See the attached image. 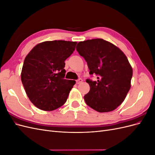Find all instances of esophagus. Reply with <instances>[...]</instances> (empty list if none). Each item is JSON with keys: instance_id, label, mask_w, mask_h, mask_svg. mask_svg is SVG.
<instances>
[{"instance_id": "esophagus-1", "label": "esophagus", "mask_w": 155, "mask_h": 155, "mask_svg": "<svg viewBox=\"0 0 155 155\" xmlns=\"http://www.w3.org/2000/svg\"><path fill=\"white\" fill-rule=\"evenodd\" d=\"M82 81H83V80H82V79H81V78H79V79H78V80L76 81V83L78 84V85H79V84H81V83H82Z\"/></svg>"}]
</instances>
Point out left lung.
<instances>
[{"label":"left lung","mask_w":155,"mask_h":155,"mask_svg":"<svg viewBox=\"0 0 155 155\" xmlns=\"http://www.w3.org/2000/svg\"><path fill=\"white\" fill-rule=\"evenodd\" d=\"M76 50L87 63L89 74L97 81L87 79L90 91L84 96L86 104L99 112H110L124 101L130 88L133 68L124 53L102 39L81 41Z\"/></svg>","instance_id":"1"}]
</instances>
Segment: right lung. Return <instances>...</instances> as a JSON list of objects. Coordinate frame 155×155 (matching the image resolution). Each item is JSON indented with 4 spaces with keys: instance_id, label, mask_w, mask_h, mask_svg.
Returning <instances> with one entry per match:
<instances>
[{
    "instance_id": "right-lung-1",
    "label": "right lung",
    "mask_w": 155,
    "mask_h": 155,
    "mask_svg": "<svg viewBox=\"0 0 155 155\" xmlns=\"http://www.w3.org/2000/svg\"><path fill=\"white\" fill-rule=\"evenodd\" d=\"M76 44L61 40L45 41L26 55L21 81L28 97L38 109L54 110L66 102L76 81L64 79V61L73 53Z\"/></svg>"
}]
</instances>
